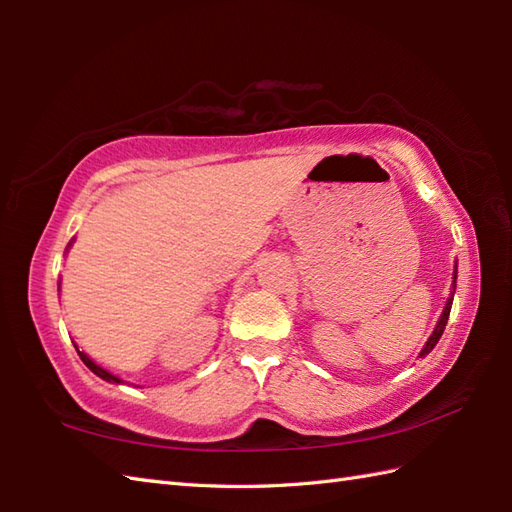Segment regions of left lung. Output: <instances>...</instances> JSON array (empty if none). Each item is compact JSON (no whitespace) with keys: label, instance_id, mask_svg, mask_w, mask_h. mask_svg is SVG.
<instances>
[{"label":"left lung","instance_id":"1","mask_svg":"<svg viewBox=\"0 0 512 512\" xmlns=\"http://www.w3.org/2000/svg\"><path fill=\"white\" fill-rule=\"evenodd\" d=\"M451 301H453V299H449V301H447V308H444L442 317H440V321H438V325H436V330H433V334L429 336V341H427V345H424V350L420 352V356L429 354V352L433 350V347H436V343L440 341V336H442L444 328H447V321H449V314H451Z\"/></svg>","mask_w":512,"mask_h":512}]
</instances>
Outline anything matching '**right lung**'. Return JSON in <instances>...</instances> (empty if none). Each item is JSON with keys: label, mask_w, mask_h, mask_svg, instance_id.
Returning a JSON list of instances; mask_svg holds the SVG:
<instances>
[{"label": "right lung", "mask_w": 512, "mask_h": 512, "mask_svg": "<svg viewBox=\"0 0 512 512\" xmlns=\"http://www.w3.org/2000/svg\"><path fill=\"white\" fill-rule=\"evenodd\" d=\"M76 352H79V356H81V361L85 363V365H88L90 369H92V372L96 374V376H101L103 380H107V383H121V378H116L114 374H110V372H105V369L103 367H99V365H96L94 361H90V358L88 356H85L81 350H76Z\"/></svg>", "instance_id": "add662e5"}]
</instances>
